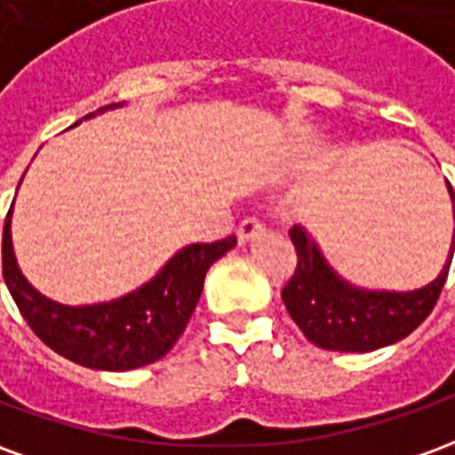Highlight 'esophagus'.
<instances>
[{
    "label": "esophagus",
    "mask_w": 455,
    "mask_h": 455,
    "mask_svg": "<svg viewBox=\"0 0 455 455\" xmlns=\"http://www.w3.org/2000/svg\"><path fill=\"white\" fill-rule=\"evenodd\" d=\"M263 231V224H260V219L258 217H243L241 219V224H238V231L236 236L241 243H246L248 238L258 236Z\"/></svg>",
    "instance_id": "1"
}]
</instances>
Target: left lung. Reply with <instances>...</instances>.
Segmentation results:
<instances>
[{"mask_svg": "<svg viewBox=\"0 0 455 455\" xmlns=\"http://www.w3.org/2000/svg\"><path fill=\"white\" fill-rule=\"evenodd\" d=\"M451 189V188H449ZM453 217H455V197ZM297 251V267L283 287L287 312L302 329L307 341L326 351L365 353L390 346L410 336L431 315L449 277L455 251V234L451 256L441 275L414 292H368L343 283L319 253L302 227L290 228Z\"/></svg>", "mask_w": 455, "mask_h": 455, "instance_id": "1", "label": "left lung"}]
</instances>
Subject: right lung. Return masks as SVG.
I'll list each match as a JSON object with an SVG mask.
<instances>
[{"label":"right lung","mask_w":455,"mask_h":455,"mask_svg":"<svg viewBox=\"0 0 455 455\" xmlns=\"http://www.w3.org/2000/svg\"><path fill=\"white\" fill-rule=\"evenodd\" d=\"M112 107L116 104L97 112ZM234 246L236 236L192 243L136 292L104 305L65 307L45 299L21 275L12 248L9 209L2 236V273L26 324L48 348L84 368L119 372L156 363L175 346L197 307L207 270Z\"/></svg>","instance_id":"right-lung-1"}]
</instances>
